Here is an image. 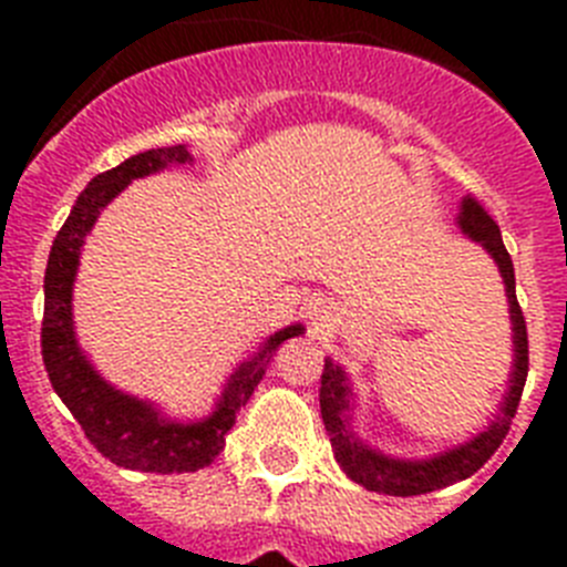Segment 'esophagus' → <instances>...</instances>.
Here are the masks:
<instances>
[{
    "mask_svg": "<svg viewBox=\"0 0 567 567\" xmlns=\"http://www.w3.org/2000/svg\"><path fill=\"white\" fill-rule=\"evenodd\" d=\"M334 318H338V309L329 300H315L312 307H309V320H312V327L320 329V332L332 327Z\"/></svg>",
    "mask_w": 567,
    "mask_h": 567,
    "instance_id": "obj_1",
    "label": "esophagus"
}]
</instances>
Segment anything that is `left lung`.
<instances>
[{
    "label": "left lung",
    "instance_id": "left-lung-1",
    "mask_svg": "<svg viewBox=\"0 0 567 567\" xmlns=\"http://www.w3.org/2000/svg\"><path fill=\"white\" fill-rule=\"evenodd\" d=\"M457 227L465 238L477 240L480 247L494 258L503 275L505 295H508V312H511V332H514V369H511L508 392H505L499 414H494L488 425L477 437L468 443L454 445L449 452H440L429 460H398L389 454H380L378 449L365 445L352 429V409L354 392L352 383L346 378L343 365L327 358L323 374H320V414L327 425L329 440H332L334 460L346 471V477L354 480L358 485L380 494H392V497H417L429 491L445 488L460 480L471 477L474 471L483 468L488 457L499 449L511 429V417L517 414L519 398H523V385L528 378V332H525L523 309L517 303V280H514V264L503 244L497 221L480 207L471 195H465L460 204Z\"/></svg>",
    "mask_w": 567,
    "mask_h": 567
}]
</instances>
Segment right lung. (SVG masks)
<instances>
[{
  "mask_svg": "<svg viewBox=\"0 0 567 567\" xmlns=\"http://www.w3.org/2000/svg\"><path fill=\"white\" fill-rule=\"evenodd\" d=\"M187 162H193L187 147L175 144V147L130 155L118 167L96 175L79 195L68 221L59 229L50 247L48 269H44L42 358L50 383L70 414L79 420L90 443L96 445L110 463L133 471H150V474H184V471H198L213 463L221 454L224 437L235 425V414L240 412V405H247L255 385L267 374L275 349L284 340L303 334L300 323L269 334L267 343L229 374L221 398L215 403V412L198 423L169 420L147 400L118 392L84 358L76 332H73V280H76L84 238L102 209L130 182Z\"/></svg>",
  "mask_w": 567,
  "mask_h": 567,
  "instance_id": "add662e5",
  "label": "right lung"
}]
</instances>
